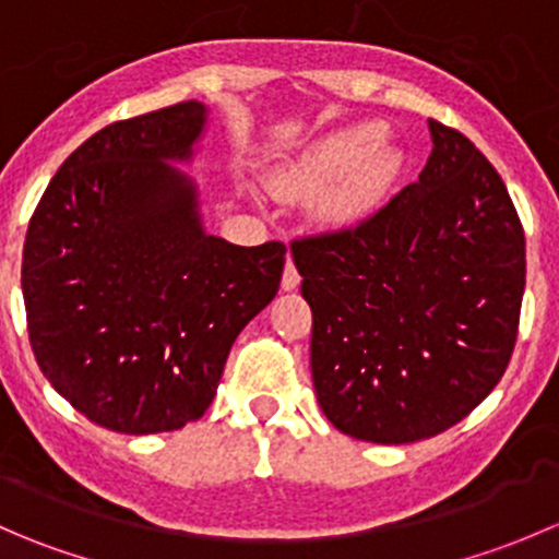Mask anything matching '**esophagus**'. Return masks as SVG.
<instances>
[{"mask_svg":"<svg viewBox=\"0 0 559 559\" xmlns=\"http://www.w3.org/2000/svg\"><path fill=\"white\" fill-rule=\"evenodd\" d=\"M297 286H300V273H297V267H295V262H286V267H284V275H281V289L284 292H295Z\"/></svg>","mask_w":559,"mask_h":559,"instance_id":"obj_1","label":"esophagus"}]
</instances>
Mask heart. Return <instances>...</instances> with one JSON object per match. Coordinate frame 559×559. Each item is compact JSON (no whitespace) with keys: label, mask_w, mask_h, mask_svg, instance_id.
Returning a JSON list of instances; mask_svg holds the SVG:
<instances>
[{"label":"heart","mask_w":559,"mask_h":559,"mask_svg":"<svg viewBox=\"0 0 559 559\" xmlns=\"http://www.w3.org/2000/svg\"><path fill=\"white\" fill-rule=\"evenodd\" d=\"M405 170V154L376 121L321 134L270 170V189L284 200L313 197L324 224H352L386 200Z\"/></svg>","instance_id":"1"}]
</instances>
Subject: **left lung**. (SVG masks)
<instances>
[{
	"label": "left lung",
	"instance_id": "obj_1",
	"mask_svg": "<svg viewBox=\"0 0 559 559\" xmlns=\"http://www.w3.org/2000/svg\"><path fill=\"white\" fill-rule=\"evenodd\" d=\"M427 127L432 154L416 183L357 229L292 246L321 411L389 447L449 430L498 386L524 295L506 183L465 134Z\"/></svg>",
	"mask_w": 559,
	"mask_h": 559
}]
</instances>
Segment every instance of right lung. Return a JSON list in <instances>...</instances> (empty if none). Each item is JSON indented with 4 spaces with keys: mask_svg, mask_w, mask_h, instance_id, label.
Instances as JSON below:
<instances>
[{
    "mask_svg": "<svg viewBox=\"0 0 559 559\" xmlns=\"http://www.w3.org/2000/svg\"><path fill=\"white\" fill-rule=\"evenodd\" d=\"M211 107L99 129L45 189L24 243L29 341L50 386L94 425L180 430L213 403L235 337L270 306L284 243L205 229L191 165Z\"/></svg>",
    "mask_w": 559,
    "mask_h": 559,
    "instance_id": "1",
    "label": "right lung"
}]
</instances>
